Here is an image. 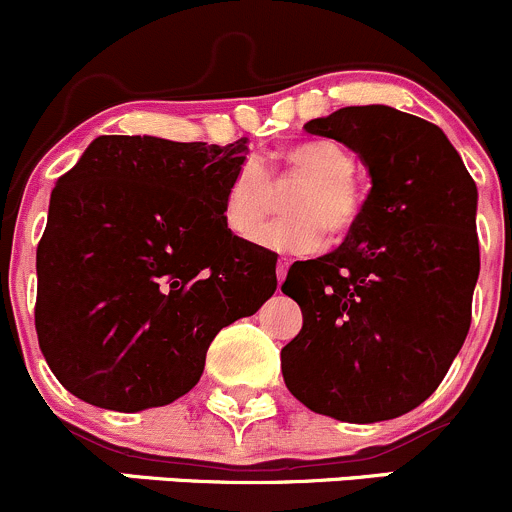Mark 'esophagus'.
<instances>
[{
  "instance_id": "obj_1",
  "label": "esophagus",
  "mask_w": 512,
  "mask_h": 512,
  "mask_svg": "<svg viewBox=\"0 0 512 512\" xmlns=\"http://www.w3.org/2000/svg\"><path fill=\"white\" fill-rule=\"evenodd\" d=\"M287 267H289V262L287 260H277V267H275V275H277V282H285V275H287Z\"/></svg>"
}]
</instances>
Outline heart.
Here are the masks:
<instances>
[{"mask_svg":"<svg viewBox=\"0 0 512 512\" xmlns=\"http://www.w3.org/2000/svg\"><path fill=\"white\" fill-rule=\"evenodd\" d=\"M282 170L304 180L289 203L292 218L277 220L260 232V245L277 252H314L332 237L347 235L361 215L356 163L347 148L332 141H304L280 153ZM272 208V183L257 160H247L232 175L225 193V225L235 237H252Z\"/></svg>","mask_w":512,"mask_h":512,"instance_id":"1","label":"heart"}]
</instances>
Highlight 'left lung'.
I'll return each instance as SVG.
<instances>
[{
	"mask_svg": "<svg viewBox=\"0 0 512 512\" xmlns=\"http://www.w3.org/2000/svg\"><path fill=\"white\" fill-rule=\"evenodd\" d=\"M304 131L359 153L371 190L337 250L289 267L282 292L304 322L282 374L314 414L389 421L438 389L466 342L478 188L441 128L391 106L339 108Z\"/></svg>",
	"mask_w": 512,
	"mask_h": 512,
	"instance_id": "1",
	"label": "left lung"
}]
</instances>
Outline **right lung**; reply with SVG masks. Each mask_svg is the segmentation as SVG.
I'll return each mask as SVG.
<instances>
[{"instance_id":"add662e5","label":"right lung","mask_w":512,"mask_h":512,"mask_svg":"<svg viewBox=\"0 0 512 512\" xmlns=\"http://www.w3.org/2000/svg\"><path fill=\"white\" fill-rule=\"evenodd\" d=\"M230 146L98 136L56 180L36 247V334L86 404L143 411L200 381L220 329L275 294L277 257L225 225Z\"/></svg>"}]
</instances>
